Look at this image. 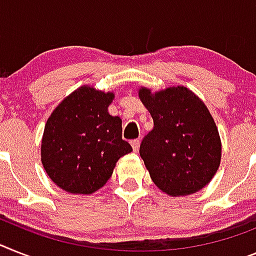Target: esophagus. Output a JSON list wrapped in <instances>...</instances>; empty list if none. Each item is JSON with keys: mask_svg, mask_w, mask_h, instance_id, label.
Instances as JSON below:
<instances>
[{"mask_svg": "<svg viewBox=\"0 0 256 256\" xmlns=\"http://www.w3.org/2000/svg\"><path fill=\"white\" fill-rule=\"evenodd\" d=\"M130 143H132V150H134L135 152L138 151V150H139V144H140V142H139L138 139H132V140L130 142Z\"/></svg>", "mask_w": 256, "mask_h": 256, "instance_id": "34e87169", "label": "esophagus"}]
</instances>
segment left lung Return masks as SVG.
<instances>
[{"label": "left lung", "mask_w": 256, "mask_h": 256, "mask_svg": "<svg viewBox=\"0 0 256 256\" xmlns=\"http://www.w3.org/2000/svg\"><path fill=\"white\" fill-rule=\"evenodd\" d=\"M139 98L154 120L139 154L154 184L170 196L204 188L221 160L220 135L204 102L182 86L154 94L142 87Z\"/></svg>", "instance_id": "8db88e82"}]
</instances>
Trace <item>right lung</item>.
<instances>
[{"instance_id": "right-lung-1", "label": "right lung", "mask_w": 256, "mask_h": 256, "mask_svg": "<svg viewBox=\"0 0 256 256\" xmlns=\"http://www.w3.org/2000/svg\"><path fill=\"white\" fill-rule=\"evenodd\" d=\"M112 92L82 86L62 100L48 118L42 162L62 190L92 194L110 178L116 162L132 151L122 139V120L110 116Z\"/></svg>"}]
</instances>
